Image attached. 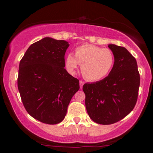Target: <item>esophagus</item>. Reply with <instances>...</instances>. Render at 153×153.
<instances>
[{"label":"esophagus","mask_w":153,"mask_h":153,"mask_svg":"<svg viewBox=\"0 0 153 153\" xmlns=\"http://www.w3.org/2000/svg\"><path fill=\"white\" fill-rule=\"evenodd\" d=\"M79 83H80V88L82 89V86H83V85H84V82H82V81H80V82H79Z\"/></svg>","instance_id":"34e87169"}]
</instances>
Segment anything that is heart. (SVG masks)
Segmentation results:
<instances>
[{"label": "heart", "mask_w": 153, "mask_h": 153, "mask_svg": "<svg viewBox=\"0 0 153 153\" xmlns=\"http://www.w3.org/2000/svg\"><path fill=\"white\" fill-rule=\"evenodd\" d=\"M79 64L84 78L97 81L109 74L114 65V55L109 49L83 45L75 49V54L69 53L65 57L66 68L71 74H75Z\"/></svg>", "instance_id": "heart-1"}]
</instances>
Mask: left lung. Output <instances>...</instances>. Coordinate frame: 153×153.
<instances>
[{
  "mask_svg": "<svg viewBox=\"0 0 153 153\" xmlns=\"http://www.w3.org/2000/svg\"><path fill=\"white\" fill-rule=\"evenodd\" d=\"M114 55V65L103 80L85 83V107L88 116L100 124H111L127 116L136 104L140 78L136 59L127 49L108 45Z\"/></svg>",
  "mask_w": 153,
  "mask_h": 153,
  "instance_id": "8db88e82",
  "label": "left lung"
}]
</instances>
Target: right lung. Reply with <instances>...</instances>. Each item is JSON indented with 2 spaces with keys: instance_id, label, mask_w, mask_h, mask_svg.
Here are the masks:
<instances>
[{
  "instance_id": "1",
  "label": "right lung",
  "mask_w": 153,
  "mask_h": 153,
  "mask_svg": "<svg viewBox=\"0 0 153 153\" xmlns=\"http://www.w3.org/2000/svg\"><path fill=\"white\" fill-rule=\"evenodd\" d=\"M65 40L45 37L28 48L19 63L18 88L26 111L48 124L65 119L79 80L65 69Z\"/></svg>"
}]
</instances>
